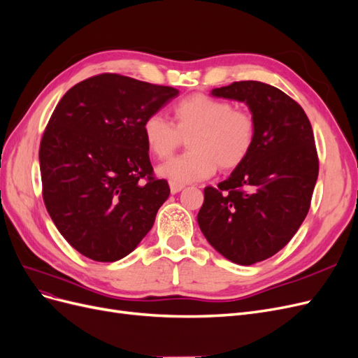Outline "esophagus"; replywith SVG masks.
<instances>
[{
    "label": "esophagus",
    "mask_w": 358,
    "mask_h": 358,
    "mask_svg": "<svg viewBox=\"0 0 358 358\" xmlns=\"http://www.w3.org/2000/svg\"><path fill=\"white\" fill-rule=\"evenodd\" d=\"M169 189H171V193L176 194L178 192H181L184 189V184H177V182H169Z\"/></svg>",
    "instance_id": "34e87169"
}]
</instances>
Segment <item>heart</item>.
<instances>
[{
	"instance_id": "b5f03b06",
	"label": "heart",
	"mask_w": 358,
	"mask_h": 358,
	"mask_svg": "<svg viewBox=\"0 0 358 358\" xmlns=\"http://www.w3.org/2000/svg\"><path fill=\"white\" fill-rule=\"evenodd\" d=\"M174 123L153 113L143 122V136L148 152L168 159L189 138L190 152L157 168V174L177 184L210 178L220 165L235 169L248 157L256 138L255 117L232 103L194 94L172 107Z\"/></svg>"
}]
</instances>
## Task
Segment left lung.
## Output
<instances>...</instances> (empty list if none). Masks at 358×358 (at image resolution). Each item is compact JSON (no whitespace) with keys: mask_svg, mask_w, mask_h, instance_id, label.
Returning <instances> with one entry per match:
<instances>
[{"mask_svg":"<svg viewBox=\"0 0 358 358\" xmlns=\"http://www.w3.org/2000/svg\"><path fill=\"white\" fill-rule=\"evenodd\" d=\"M211 95L245 102L256 138L227 180L205 187L198 223L222 256L250 266L284 248L309 211L318 178L313 126L296 101L266 83L235 82Z\"/></svg>","mask_w":358,"mask_h":358,"instance_id":"left-lung-1","label":"left lung"}]
</instances>
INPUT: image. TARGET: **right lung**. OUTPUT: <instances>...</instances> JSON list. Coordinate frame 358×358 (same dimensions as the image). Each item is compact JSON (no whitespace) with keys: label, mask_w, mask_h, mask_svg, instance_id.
<instances>
[{"label":"right lung","mask_w":358,"mask_h":358,"mask_svg":"<svg viewBox=\"0 0 358 358\" xmlns=\"http://www.w3.org/2000/svg\"><path fill=\"white\" fill-rule=\"evenodd\" d=\"M178 90L119 74L73 86L40 144L43 199L68 244L95 262L132 252L169 196L153 177L143 122Z\"/></svg>","instance_id":"right-lung-1"}]
</instances>
